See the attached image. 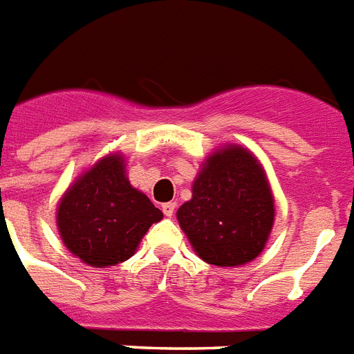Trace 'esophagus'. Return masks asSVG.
<instances>
[{
	"label": "esophagus",
	"mask_w": 354,
	"mask_h": 354,
	"mask_svg": "<svg viewBox=\"0 0 354 354\" xmlns=\"http://www.w3.org/2000/svg\"><path fill=\"white\" fill-rule=\"evenodd\" d=\"M162 211H163V214H165V216L171 218L172 214H174V211H176V203H174V202L163 203V205H162Z\"/></svg>",
	"instance_id": "1"
}]
</instances>
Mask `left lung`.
Returning <instances> with one entry per match:
<instances>
[{
    "instance_id": "obj_1",
    "label": "left lung",
    "mask_w": 354,
    "mask_h": 354,
    "mask_svg": "<svg viewBox=\"0 0 354 354\" xmlns=\"http://www.w3.org/2000/svg\"><path fill=\"white\" fill-rule=\"evenodd\" d=\"M192 249L218 267L245 266L263 251L274 223V200L254 154L225 145L209 154L176 212Z\"/></svg>"
}]
</instances>
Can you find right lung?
Listing matches in <instances>:
<instances>
[{"label":"right lung","mask_w":354,"mask_h":354,"mask_svg":"<svg viewBox=\"0 0 354 354\" xmlns=\"http://www.w3.org/2000/svg\"><path fill=\"white\" fill-rule=\"evenodd\" d=\"M163 212L131 185L122 154L97 160L59 200L56 223L68 251L87 266L125 261Z\"/></svg>","instance_id":"obj_1"}]
</instances>
